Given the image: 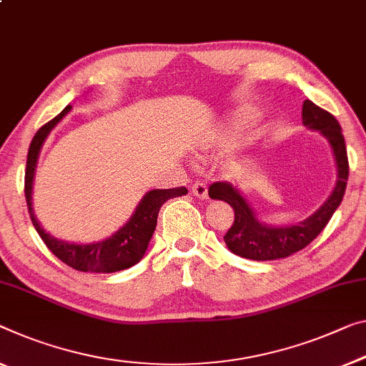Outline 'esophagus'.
<instances>
[{
	"label": "esophagus",
	"instance_id": "obj_1",
	"mask_svg": "<svg viewBox=\"0 0 366 366\" xmlns=\"http://www.w3.org/2000/svg\"><path fill=\"white\" fill-rule=\"evenodd\" d=\"M191 191H193L196 198H206L207 196V187L202 182H194L191 184Z\"/></svg>",
	"mask_w": 366,
	"mask_h": 366
}]
</instances>
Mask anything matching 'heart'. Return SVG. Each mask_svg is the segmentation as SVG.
<instances>
[{"label":"heart","mask_w":366,"mask_h":366,"mask_svg":"<svg viewBox=\"0 0 366 366\" xmlns=\"http://www.w3.org/2000/svg\"><path fill=\"white\" fill-rule=\"evenodd\" d=\"M254 119H255L254 112H252V111H244L240 114V117H239V129L249 127L252 122H254Z\"/></svg>","instance_id":"b5f03b06"}]
</instances>
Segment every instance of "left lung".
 <instances>
[{"mask_svg": "<svg viewBox=\"0 0 366 366\" xmlns=\"http://www.w3.org/2000/svg\"><path fill=\"white\" fill-rule=\"evenodd\" d=\"M302 124L312 131H319L330 144L337 167V183L332 194L312 216L300 224L268 226L258 221L254 209L232 183L217 182L211 184V198L227 202L234 209V224L224 235V242L232 254L257 262L277 260L293 255L322 232L344 199L348 179V159L340 124L330 112L319 108L309 99L302 103Z\"/></svg>", "mask_w": 366, "mask_h": 366, "instance_id": "obj_1", "label": "left lung"}]
</instances>
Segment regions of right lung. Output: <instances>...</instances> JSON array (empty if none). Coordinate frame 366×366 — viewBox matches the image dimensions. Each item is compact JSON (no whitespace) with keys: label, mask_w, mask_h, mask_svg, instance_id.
Masks as SVG:
<instances>
[{"label":"right lung","mask_w":366,"mask_h":366,"mask_svg":"<svg viewBox=\"0 0 366 366\" xmlns=\"http://www.w3.org/2000/svg\"><path fill=\"white\" fill-rule=\"evenodd\" d=\"M71 109L69 104L66 108L55 116L52 121L44 124L34 136L32 142L29 145V152H27V162H26V178H24V194L27 209H29L31 221L36 227L37 234L41 235L44 244L52 254L60 258L65 265L78 269V272H92V273H114L121 272V269L131 268L140 262L144 257L145 250H147L149 242L154 234L157 226V217H159L160 207L168 199L177 198V196H183L188 193L184 187L172 188V189H152L140 199L139 206L136 207V212L131 216V219L122 226L116 234L111 237L92 242V244H70V242L59 240L47 234L46 230L41 227V224L36 219L32 207V183L34 175H36L37 159L41 154V149L44 142H46L50 131L59 124V122L66 116V112Z\"/></svg>","instance_id":"right-lung-1"}]
</instances>
